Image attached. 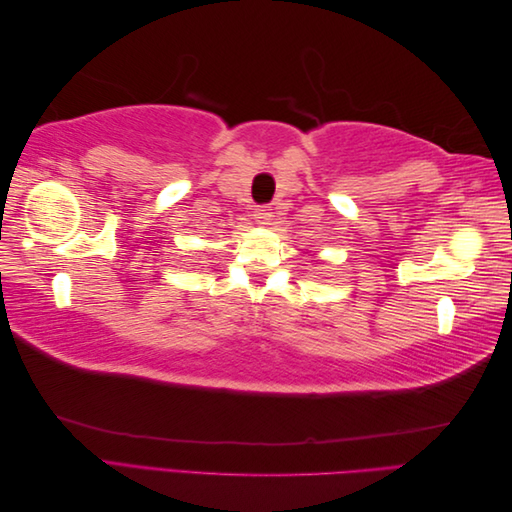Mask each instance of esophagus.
I'll return each instance as SVG.
<instances>
[{
	"instance_id": "1",
	"label": "esophagus",
	"mask_w": 512,
	"mask_h": 512,
	"mask_svg": "<svg viewBox=\"0 0 512 512\" xmlns=\"http://www.w3.org/2000/svg\"><path fill=\"white\" fill-rule=\"evenodd\" d=\"M271 218H273L271 207H258V209L254 211V220H256L258 226H267V224L271 222Z\"/></svg>"
}]
</instances>
